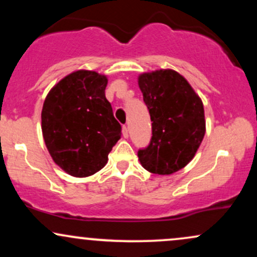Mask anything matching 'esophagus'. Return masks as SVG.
Wrapping results in <instances>:
<instances>
[{
    "instance_id": "1",
    "label": "esophagus",
    "mask_w": 257,
    "mask_h": 257,
    "mask_svg": "<svg viewBox=\"0 0 257 257\" xmlns=\"http://www.w3.org/2000/svg\"><path fill=\"white\" fill-rule=\"evenodd\" d=\"M123 137L128 138L129 137V129L126 125H123Z\"/></svg>"
}]
</instances>
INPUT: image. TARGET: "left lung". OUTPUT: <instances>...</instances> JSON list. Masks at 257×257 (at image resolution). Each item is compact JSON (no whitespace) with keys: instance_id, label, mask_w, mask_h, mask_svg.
Masks as SVG:
<instances>
[{"instance_id":"obj_1","label":"left lung","mask_w":257,"mask_h":257,"mask_svg":"<svg viewBox=\"0 0 257 257\" xmlns=\"http://www.w3.org/2000/svg\"><path fill=\"white\" fill-rule=\"evenodd\" d=\"M139 87L152 122L151 140L149 146L139 149V159L150 173L169 175L194 157L204 138L202 100L173 70L143 73Z\"/></svg>"}]
</instances>
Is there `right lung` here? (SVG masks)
Instances as JSON below:
<instances>
[{"instance_id":"right-lung-1","label":"right lung","mask_w":257,"mask_h":257,"mask_svg":"<svg viewBox=\"0 0 257 257\" xmlns=\"http://www.w3.org/2000/svg\"><path fill=\"white\" fill-rule=\"evenodd\" d=\"M106 76L70 73L49 91L42 108V133L53 161L76 178L99 172L120 138L122 126L105 96Z\"/></svg>"}]
</instances>
